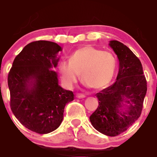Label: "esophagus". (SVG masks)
Listing matches in <instances>:
<instances>
[{"instance_id": "obj_1", "label": "esophagus", "mask_w": 157, "mask_h": 157, "mask_svg": "<svg viewBox=\"0 0 157 157\" xmlns=\"http://www.w3.org/2000/svg\"><path fill=\"white\" fill-rule=\"evenodd\" d=\"M76 96H77V98H79V99H82V98H84V97H85V95L82 94H77Z\"/></svg>"}]
</instances>
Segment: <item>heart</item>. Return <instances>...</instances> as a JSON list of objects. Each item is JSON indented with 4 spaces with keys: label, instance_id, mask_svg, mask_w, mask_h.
Returning <instances> with one entry per match:
<instances>
[{
    "label": "heart",
    "instance_id": "1",
    "mask_svg": "<svg viewBox=\"0 0 157 157\" xmlns=\"http://www.w3.org/2000/svg\"><path fill=\"white\" fill-rule=\"evenodd\" d=\"M116 57L111 52L86 46L70 55L69 62L62 61L58 66L61 80L68 89L74 86L80 77L86 87L95 90L105 89L114 76Z\"/></svg>",
    "mask_w": 157,
    "mask_h": 157
}]
</instances>
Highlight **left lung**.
<instances>
[{
    "mask_svg": "<svg viewBox=\"0 0 157 157\" xmlns=\"http://www.w3.org/2000/svg\"><path fill=\"white\" fill-rule=\"evenodd\" d=\"M109 45L117 56L118 75L114 83L96 94L99 105L89 120L99 132L115 136L140 117L147 82L141 62L130 48L117 40H111Z\"/></svg>",
    "mask_w": 157,
    "mask_h": 157,
    "instance_id": "obj_1",
    "label": "left lung"
}]
</instances>
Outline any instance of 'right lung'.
I'll use <instances>...</instances> for the list:
<instances>
[{
  "mask_svg": "<svg viewBox=\"0 0 157 157\" xmlns=\"http://www.w3.org/2000/svg\"><path fill=\"white\" fill-rule=\"evenodd\" d=\"M61 51L51 41L30 43L15 57L8 75L12 113L24 127L38 134L56 130L65 106L75 99L72 91L59 85L57 73L52 70Z\"/></svg>",
  "mask_w": 157,
  "mask_h": 157,
  "instance_id": "obj_1",
  "label": "right lung"
}]
</instances>
